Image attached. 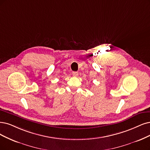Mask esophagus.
Returning <instances> with one entry per match:
<instances>
[{
  "instance_id": "34e87169",
  "label": "esophagus",
  "mask_w": 150,
  "mask_h": 150,
  "mask_svg": "<svg viewBox=\"0 0 150 150\" xmlns=\"http://www.w3.org/2000/svg\"><path fill=\"white\" fill-rule=\"evenodd\" d=\"M72 75H73L74 76H77L79 75V72L78 71H73Z\"/></svg>"
}]
</instances>
